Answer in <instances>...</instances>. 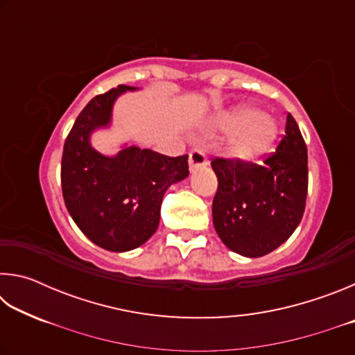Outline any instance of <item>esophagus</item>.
Returning <instances> with one entry per match:
<instances>
[{
	"instance_id": "esophagus-1",
	"label": "esophagus",
	"mask_w": 355,
	"mask_h": 355,
	"mask_svg": "<svg viewBox=\"0 0 355 355\" xmlns=\"http://www.w3.org/2000/svg\"><path fill=\"white\" fill-rule=\"evenodd\" d=\"M207 164H208L207 155L202 148L191 150V152H189V167H191V171H196V169H199V167H203Z\"/></svg>"
}]
</instances>
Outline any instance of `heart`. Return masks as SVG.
<instances>
[{
    "label": "heart",
    "instance_id": "b5f03b06",
    "mask_svg": "<svg viewBox=\"0 0 355 355\" xmlns=\"http://www.w3.org/2000/svg\"><path fill=\"white\" fill-rule=\"evenodd\" d=\"M225 133L236 135L230 152L239 159H254L272 147L277 139V127L271 119L254 107H238L219 119Z\"/></svg>",
    "mask_w": 355,
    "mask_h": 355
}]
</instances>
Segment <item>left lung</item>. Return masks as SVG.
<instances>
[{
    "mask_svg": "<svg viewBox=\"0 0 355 355\" xmlns=\"http://www.w3.org/2000/svg\"><path fill=\"white\" fill-rule=\"evenodd\" d=\"M307 164V146L291 114L275 152L264 155L261 163L213 158L218 177L213 224L222 243L250 258L284 244L304 216Z\"/></svg>",
    "mask_w": 355,
    "mask_h": 355,
    "instance_id": "obj_1",
    "label": "left lung"
}]
</instances>
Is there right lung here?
Instances as JSON below:
<instances>
[{
  "label": "right lung",
  "mask_w": 355,
  "mask_h": 355,
  "mask_svg": "<svg viewBox=\"0 0 355 355\" xmlns=\"http://www.w3.org/2000/svg\"><path fill=\"white\" fill-rule=\"evenodd\" d=\"M133 87L119 86L94 97L76 117L64 142L61 184L65 207L94 244L111 252L139 248L159 224L166 189L188 177V155L166 156L128 147L103 156L89 136L111 120L112 103Z\"/></svg>",
  "instance_id": "right-lung-1"
}]
</instances>
